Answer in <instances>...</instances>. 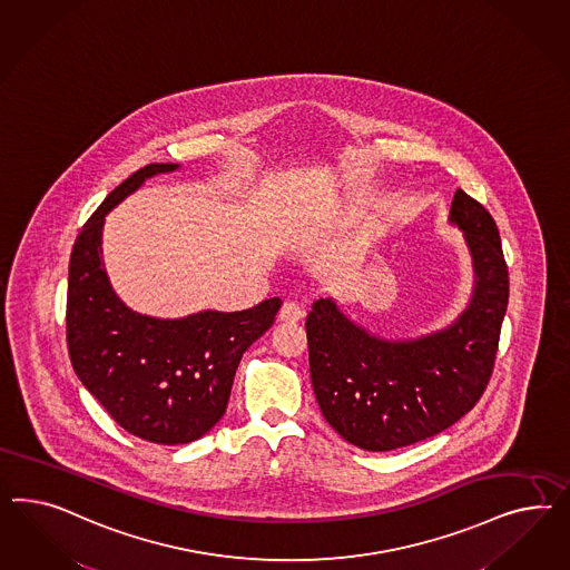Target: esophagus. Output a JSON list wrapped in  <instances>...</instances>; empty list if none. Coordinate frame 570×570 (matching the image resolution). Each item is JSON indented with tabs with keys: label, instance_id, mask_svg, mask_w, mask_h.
<instances>
[{
	"label": "esophagus",
	"instance_id": "1",
	"mask_svg": "<svg viewBox=\"0 0 570 570\" xmlns=\"http://www.w3.org/2000/svg\"><path fill=\"white\" fill-rule=\"evenodd\" d=\"M303 315H305V309H303L301 305L293 303V301H286V303L279 307V313H277L279 322H286V324L298 322Z\"/></svg>",
	"mask_w": 570,
	"mask_h": 570
}]
</instances>
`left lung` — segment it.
<instances>
[{"mask_svg":"<svg viewBox=\"0 0 570 570\" xmlns=\"http://www.w3.org/2000/svg\"><path fill=\"white\" fill-rule=\"evenodd\" d=\"M449 224L464 234L474 282L466 309L448 328L389 341L330 296L307 315L313 393L330 426L355 448L391 451L445 431L491 379L510 293L500 232L464 190L453 194Z\"/></svg>","mask_w":570,"mask_h":570,"instance_id":"obj_1","label":"left lung"}]
</instances>
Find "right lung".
Segmentation results:
<instances>
[{
    "instance_id": "add662e5",
    "label": "right lung",
    "mask_w": 570,
    "mask_h": 570,
    "mask_svg": "<svg viewBox=\"0 0 570 570\" xmlns=\"http://www.w3.org/2000/svg\"><path fill=\"white\" fill-rule=\"evenodd\" d=\"M175 163H150L104 198L69 263L67 341L75 374L125 431L158 445L191 443L225 414L242 353L272 328L282 301L163 320L129 309L104 269L106 215Z\"/></svg>"
}]
</instances>
